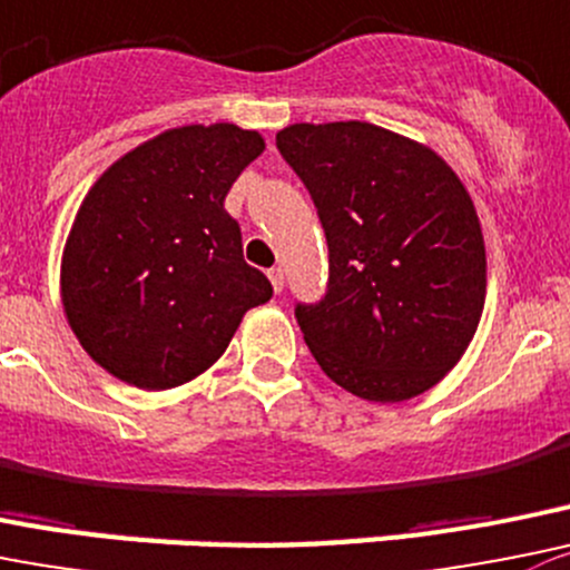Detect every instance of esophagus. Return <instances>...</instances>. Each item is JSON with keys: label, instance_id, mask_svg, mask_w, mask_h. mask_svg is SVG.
<instances>
[{"label": "esophagus", "instance_id": "obj_1", "mask_svg": "<svg viewBox=\"0 0 570 570\" xmlns=\"http://www.w3.org/2000/svg\"><path fill=\"white\" fill-rule=\"evenodd\" d=\"M269 284H273V289L275 292H281V289H284V269H281V267H273V269H269Z\"/></svg>", "mask_w": 570, "mask_h": 570}]
</instances>
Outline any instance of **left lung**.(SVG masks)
<instances>
[{
	"mask_svg": "<svg viewBox=\"0 0 570 570\" xmlns=\"http://www.w3.org/2000/svg\"><path fill=\"white\" fill-rule=\"evenodd\" d=\"M275 145L328 242L325 295L295 306L323 373L379 403L438 384L476 334L488 289L482 228L454 169L367 121L292 125Z\"/></svg>",
	"mask_w": 570,
	"mask_h": 570,
	"instance_id": "8db88e82",
	"label": "left lung"
}]
</instances>
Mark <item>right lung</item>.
Instances as JSON below:
<instances>
[{"label": "right lung", "mask_w": 570, "mask_h": 570, "mask_svg": "<svg viewBox=\"0 0 570 570\" xmlns=\"http://www.w3.org/2000/svg\"><path fill=\"white\" fill-rule=\"evenodd\" d=\"M264 138L236 125L161 132L114 164L77 212L60 267L71 331L127 384L169 390L212 367L273 284L242 256L225 195Z\"/></svg>", "instance_id": "obj_1"}]
</instances>
